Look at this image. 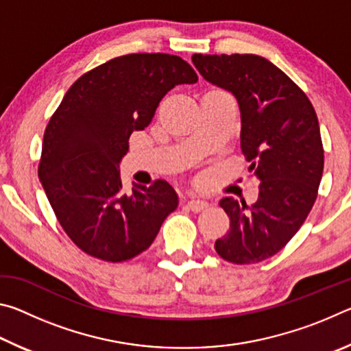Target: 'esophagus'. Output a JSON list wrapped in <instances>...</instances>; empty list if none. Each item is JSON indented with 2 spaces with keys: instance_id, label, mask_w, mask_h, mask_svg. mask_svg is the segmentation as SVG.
I'll list each match as a JSON object with an SVG mask.
<instances>
[{
  "instance_id": "34e87169",
  "label": "esophagus",
  "mask_w": 351,
  "mask_h": 351,
  "mask_svg": "<svg viewBox=\"0 0 351 351\" xmlns=\"http://www.w3.org/2000/svg\"><path fill=\"white\" fill-rule=\"evenodd\" d=\"M207 206H209V204H207V201H204V199L190 198V199L187 201V207H189L190 210H193V212H201V210H204Z\"/></svg>"
}]
</instances>
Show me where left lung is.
<instances>
[{
	"label": "left lung",
	"instance_id": "8db88e82",
	"mask_svg": "<svg viewBox=\"0 0 351 351\" xmlns=\"http://www.w3.org/2000/svg\"><path fill=\"white\" fill-rule=\"evenodd\" d=\"M192 62L207 82L235 96L241 152L260 181L252 206L232 197L219 201L230 229L215 251L230 263H258L287 246L317 198L324 147L316 111L282 69L260 56L193 54Z\"/></svg>",
	"mask_w": 351,
	"mask_h": 351
}]
</instances>
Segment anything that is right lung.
I'll return each mask as SVG.
<instances>
[{"label": "right lung", "instance_id": "obj_1", "mask_svg": "<svg viewBox=\"0 0 351 351\" xmlns=\"http://www.w3.org/2000/svg\"><path fill=\"white\" fill-rule=\"evenodd\" d=\"M197 82L181 57L128 54L88 71L64 94L46 127L38 178L58 223L85 254L112 263L136 257L178 207L162 180L123 192L119 164L130 134L152 122L165 94Z\"/></svg>", "mask_w": 351, "mask_h": 351}]
</instances>
